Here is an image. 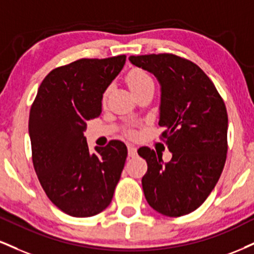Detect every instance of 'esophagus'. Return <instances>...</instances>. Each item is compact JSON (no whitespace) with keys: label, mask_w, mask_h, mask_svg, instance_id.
Instances as JSON below:
<instances>
[{"label":"esophagus","mask_w":254,"mask_h":254,"mask_svg":"<svg viewBox=\"0 0 254 254\" xmlns=\"http://www.w3.org/2000/svg\"><path fill=\"white\" fill-rule=\"evenodd\" d=\"M127 154H129V157H135L137 155V149L132 144L127 145Z\"/></svg>","instance_id":"1"}]
</instances>
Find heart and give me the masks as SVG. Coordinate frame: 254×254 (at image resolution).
Segmentation results:
<instances>
[{
    "label": "heart",
    "instance_id": "1",
    "mask_svg": "<svg viewBox=\"0 0 254 254\" xmlns=\"http://www.w3.org/2000/svg\"><path fill=\"white\" fill-rule=\"evenodd\" d=\"M127 86L130 87V90L132 91L133 94H136L138 91L143 90V88L146 86H150V85H154V81L150 75L146 73L144 69H140V68H133L127 74ZM106 94L108 93H104L103 98L105 99Z\"/></svg>",
    "mask_w": 254,
    "mask_h": 254
}]
</instances>
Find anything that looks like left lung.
<instances>
[{"label":"left lung","mask_w":254,"mask_h":254,"mask_svg":"<svg viewBox=\"0 0 254 254\" xmlns=\"http://www.w3.org/2000/svg\"><path fill=\"white\" fill-rule=\"evenodd\" d=\"M137 67L161 84V139L173 152L170 162L148 146L138 155L148 163L142 179L145 198L156 212L182 216L204 202L218 183L227 156L228 117L208 75L193 61L175 54L131 56Z\"/></svg>","instance_id":"obj_1"}]
</instances>
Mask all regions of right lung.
Masks as SVG:
<instances>
[{"label":"right lung","mask_w":254,"mask_h":254,"mask_svg":"<svg viewBox=\"0 0 254 254\" xmlns=\"http://www.w3.org/2000/svg\"><path fill=\"white\" fill-rule=\"evenodd\" d=\"M127 57L79 59L46 75L29 112L32 160L40 185L75 218L103 212L114 197L127 149L121 140L88 150L86 122L102 112L103 93Z\"/></svg>","instance_id":"right-lung-1"}]
</instances>
